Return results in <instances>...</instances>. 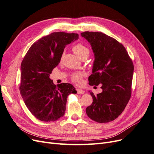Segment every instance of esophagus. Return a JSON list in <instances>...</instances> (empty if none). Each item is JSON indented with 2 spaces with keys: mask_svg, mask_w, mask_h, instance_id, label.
<instances>
[{
  "mask_svg": "<svg viewBox=\"0 0 154 154\" xmlns=\"http://www.w3.org/2000/svg\"><path fill=\"white\" fill-rule=\"evenodd\" d=\"M76 90L78 94H84V92H85L83 90H82V89H79V88H77Z\"/></svg>",
  "mask_w": 154,
  "mask_h": 154,
  "instance_id": "34e87169",
  "label": "esophagus"
}]
</instances>
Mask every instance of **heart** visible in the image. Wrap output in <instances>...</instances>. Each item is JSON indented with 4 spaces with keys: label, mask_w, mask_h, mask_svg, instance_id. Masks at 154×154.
I'll return each mask as SVG.
<instances>
[{
    "label": "heart",
    "mask_w": 154,
    "mask_h": 154,
    "mask_svg": "<svg viewBox=\"0 0 154 154\" xmlns=\"http://www.w3.org/2000/svg\"><path fill=\"white\" fill-rule=\"evenodd\" d=\"M73 51L76 55L81 59L83 58H88L90 56V50L83 45L78 43L73 47ZM64 54H63V56ZM62 56V57H63ZM84 75L82 73H74L71 75V80L77 85H81L82 82V77Z\"/></svg>",
    "instance_id": "b5f03b06"
}]
</instances>
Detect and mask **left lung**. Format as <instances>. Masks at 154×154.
I'll return each instance as SVG.
<instances>
[{
  "label": "left lung",
  "mask_w": 154,
  "mask_h": 154,
  "mask_svg": "<svg viewBox=\"0 0 154 154\" xmlns=\"http://www.w3.org/2000/svg\"><path fill=\"white\" fill-rule=\"evenodd\" d=\"M81 36L90 43L95 56L91 86L101 84L102 92L93 97L86 109L88 117L98 123L113 121L120 116L131 97L134 65L125 48L106 34L86 31Z\"/></svg>",
  "instance_id": "left-lung-1"
}]
</instances>
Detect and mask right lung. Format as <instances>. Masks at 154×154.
Wrapping results in <instances>:
<instances>
[{
    "label": "right lung",
    "instance_id": "right-lung-1",
    "mask_svg": "<svg viewBox=\"0 0 154 154\" xmlns=\"http://www.w3.org/2000/svg\"><path fill=\"white\" fill-rule=\"evenodd\" d=\"M78 38L76 33L52 32L34 42L23 59L20 91L29 111L39 120L54 122L63 116L68 96L77 93L70 84L55 85L49 76L66 45Z\"/></svg>",
    "mask_w": 154,
    "mask_h": 154
}]
</instances>
